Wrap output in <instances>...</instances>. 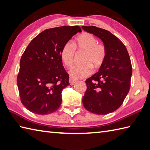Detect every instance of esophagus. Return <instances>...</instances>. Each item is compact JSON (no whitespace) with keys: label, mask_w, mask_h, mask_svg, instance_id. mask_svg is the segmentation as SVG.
I'll return each instance as SVG.
<instances>
[{"label":"esophagus","mask_w":150,"mask_h":150,"mask_svg":"<svg viewBox=\"0 0 150 150\" xmlns=\"http://www.w3.org/2000/svg\"><path fill=\"white\" fill-rule=\"evenodd\" d=\"M76 82H77V81L75 80L74 79H73V78H71V77H70V78L69 79V82L70 85H73V84H74Z\"/></svg>","instance_id":"esophagus-1"}]
</instances>
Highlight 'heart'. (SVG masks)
<instances>
[{"instance_id":"b5f03b06","label":"heart","mask_w":150,"mask_h":150,"mask_svg":"<svg viewBox=\"0 0 150 150\" xmlns=\"http://www.w3.org/2000/svg\"><path fill=\"white\" fill-rule=\"evenodd\" d=\"M75 49L85 52L82 60V64H76L69 69V73L74 79H82L92 73L91 67L98 69L103 64L106 57L104 47L98 44V40L93 35L84 33L79 35L75 42H66L60 52V57L66 67H70L74 60Z\"/></svg>"}]
</instances>
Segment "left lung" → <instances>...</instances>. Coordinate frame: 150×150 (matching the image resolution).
I'll return each mask as SVG.
<instances>
[{
  "label": "left lung",
  "instance_id": "obj_1",
  "mask_svg": "<svg viewBox=\"0 0 150 150\" xmlns=\"http://www.w3.org/2000/svg\"><path fill=\"white\" fill-rule=\"evenodd\" d=\"M103 41L106 57L99 70L86 81L87 90L82 98L91 113L106 115L119 108L130 88L132 66L124 44L109 31L96 26H82Z\"/></svg>",
  "mask_w": 150,
  "mask_h": 150
}]
</instances>
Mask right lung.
<instances>
[{
  "mask_svg": "<svg viewBox=\"0 0 150 150\" xmlns=\"http://www.w3.org/2000/svg\"><path fill=\"white\" fill-rule=\"evenodd\" d=\"M81 28L60 26L47 29L31 41L22 54L17 86L22 104L38 115L55 112L62 103V91L69 85L60 52Z\"/></svg>",
  "mask_w": 150,
  "mask_h": 150,
  "instance_id": "1",
  "label": "right lung"
}]
</instances>
